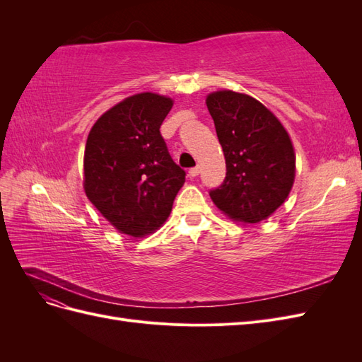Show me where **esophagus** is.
<instances>
[{"label":"esophagus","mask_w":362,"mask_h":362,"mask_svg":"<svg viewBox=\"0 0 362 362\" xmlns=\"http://www.w3.org/2000/svg\"><path fill=\"white\" fill-rule=\"evenodd\" d=\"M189 175H190V177H198V175H199V168L198 166H194V168H192V169H189Z\"/></svg>","instance_id":"34e87169"}]
</instances>
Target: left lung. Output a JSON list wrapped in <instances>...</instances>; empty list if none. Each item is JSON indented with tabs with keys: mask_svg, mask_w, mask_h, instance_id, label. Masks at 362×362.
<instances>
[{
	"mask_svg": "<svg viewBox=\"0 0 362 362\" xmlns=\"http://www.w3.org/2000/svg\"><path fill=\"white\" fill-rule=\"evenodd\" d=\"M226 177L210 190L218 210L237 222L258 223L279 208L291 190L296 157L286 128L252 96L221 90L206 96Z\"/></svg>",
	"mask_w": 362,
	"mask_h": 362,
	"instance_id": "1",
	"label": "left lung"
}]
</instances>
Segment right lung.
Segmentation results:
<instances>
[{"mask_svg": "<svg viewBox=\"0 0 362 362\" xmlns=\"http://www.w3.org/2000/svg\"><path fill=\"white\" fill-rule=\"evenodd\" d=\"M172 104L149 92L129 96L98 119L87 137L86 194L124 234L141 237L161 226L185 181L160 133Z\"/></svg>", "mask_w": 362, "mask_h": 362, "instance_id": "obj_1", "label": "right lung"}]
</instances>
